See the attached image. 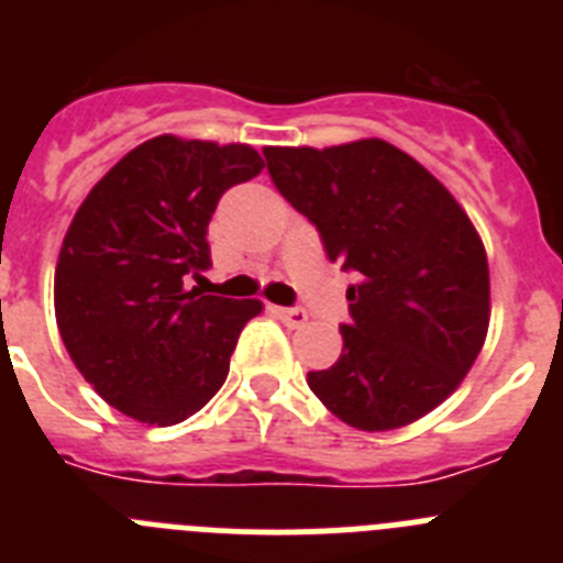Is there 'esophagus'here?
Listing matches in <instances>:
<instances>
[{"instance_id":"esophagus-1","label":"esophagus","mask_w":563,"mask_h":563,"mask_svg":"<svg viewBox=\"0 0 563 563\" xmlns=\"http://www.w3.org/2000/svg\"><path fill=\"white\" fill-rule=\"evenodd\" d=\"M278 318L287 321L290 327H305L307 324V310L305 307H276Z\"/></svg>"}]
</instances>
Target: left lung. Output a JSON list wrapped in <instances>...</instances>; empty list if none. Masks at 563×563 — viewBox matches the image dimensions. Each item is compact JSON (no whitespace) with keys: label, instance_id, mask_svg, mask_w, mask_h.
I'll use <instances>...</instances> for the list:
<instances>
[{"label":"left lung","instance_id":"8db88e82","mask_svg":"<svg viewBox=\"0 0 563 563\" xmlns=\"http://www.w3.org/2000/svg\"><path fill=\"white\" fill-rule=\"evenodd\" d=\"M265 157L330 262L357 273L343 352L307 375L312 395L361 431L426 417L460 386L487 335L490 273L474 222L429 168L380 137L267 146Z\"/></svg>","mask_w":563,"mask_h":563}]
</instances>
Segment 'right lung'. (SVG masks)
Returning a JSON list of instances; mask_svg holds the SVG:
<instances>
[{
    "label": "right lung",
    "instance_id": "right-lung-1",
    "mask_svg": "<svg viewBox=\"0 0 563 563\" xmlns=\"http://www.w3.org/2000/svg\"><path fill=\"white\" fill-rule=\"evenodd\" d=\"M265 168L245 143L161 134L92 186L56 265V321L84 380L118 411L174 426L228 377L256 298L202 296L186 278L211 267L208 222L222 194Z\"/></svg>",
    "mask_w": 563,
    "mask_h": 563
}]
</instances>
